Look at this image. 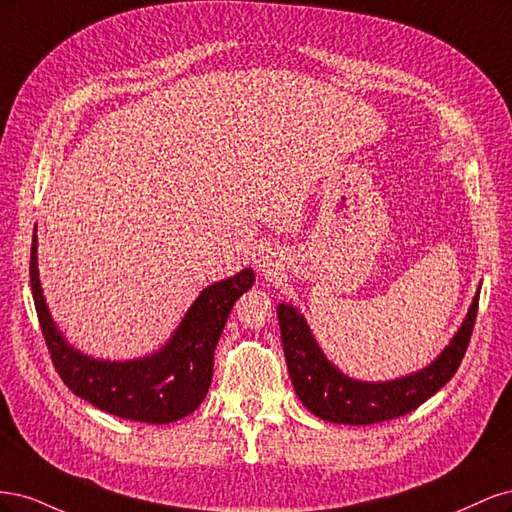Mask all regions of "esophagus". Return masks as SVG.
<instances>
[{"label":"esophagus","instance_id":"obj_1","mask_svg":"<svg viewBox=\"0 0 512 512\" xmlns=\"http://www.w3.org/2000/svg\"><path fill=\"white\" fill-rule=\"evenodd\" d=\"M256 267H258V271H260L262 275L271 277V275L277 271V267H280V262H277V258H275L273 252H262V254L258 256V260H256Z\"/></svg>","mask_w":512,"mask_h":512}]
</instances>
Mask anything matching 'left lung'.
I'll return each instance as SVG.
<instances>
[{"label":"left lung","mask_w":512,"mask_h":512,"mask_svg":"<svg viewBox=\"0 0 512 512\" xmlns=\"http://www.w3.org/2000/svg\"><path fill=\"white\" fill-rule=\"evenodd\" d=\"M478 312V294L451 344L429 367L391 382H359L344 376L318 348L307 322L290 305L277 307L284 356L294 391L322 421L374 425L416 410L455 376L466 356Z\"/></svg>","instance_id":"obj_1"}]
</instances>
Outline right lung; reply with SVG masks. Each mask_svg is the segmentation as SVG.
Segmentation results:
<instances>
[{"mask_svg":"<svg viewBox=\"0 0 512 512\" xmlns=\"http://www.w3.org/2000/svg\"><path fill=\"white\" fill-rule=\"evenodd\" d=\"M29 282L46 348L68 389L113 416L164 425L179 421L203 404L213 378L215 346L232 305L252 288L254 271L243 269L230 280L205 288L160 352L126 363L91 359L61 337L42 297L36 235L29 260Z\"/></svg>","mask_w":512,"mask_h":512,"instance_id":"1","label":"right lung"}]
</instances>
